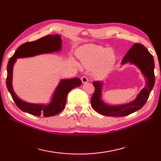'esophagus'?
Returning <instances> with one entry per match:
<instances>
[{
	"label": "esophagus",
	"instance_id": "34e87169",
	"mask_svg": "<svg viewBox=\"0 0 161 161\" xmlns=\"http://www.w3.org/2000/svg\"><path fill=\"white\" fill-rule=\"evenodd\" d=\"M81 80H82L83 83H86L87 82H88V78L86 75H83L81 77Z\"/></svg>",
	"mask_w": 161,
	"mask_h": 161
}]
</instances>
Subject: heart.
Instances as JSON below:
<instances>
[{"label":"heart","mask_w":161,"mask_h":161,"mask_svg":"<svg viewBox=\"0 0 161 161\" xmlns=\"http://www.w3.org/2000/svg\"><path fill=\"white\" fill-rule=\"evenodd\" d=\"M78 56L87 69L93 70L98 76L108 74L115 62V56L111 49L95 44L81 47L78 52Z\"/></svg>","instance_id":"obj_1"}]
</instances>
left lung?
I'll list each match as a JSON object with an SVG mask.
<instances>
[{"instance_id":"1","label":"left lung","mask_w":161,"mask_h":161,"mask_svg":"<svg viewBox=\"0 0 161 161\" xmlns=\"http://www.w3.org/2000/svg\"><path fill=\"white\" fill-rule=\"evenodd\" d=\"M134 64L142 71L146 85L136 98L131 103L121 105H109L102 100L103 83L94 81L95 92L91 98V106L95 111L105 116L125 117L139 110L145 105L155 83L153 57L142 44H134L122 61V64Z\"/></svg>"}]
</instances>
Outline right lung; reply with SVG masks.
I'll use <instances>...</instances> for the list:
<instances>
[{"mask_svg": "<svg viewBox=\"0 0 161 161\" xmlns=\"http://www.w3.org/2000/svg\"><path fill=\"white\" fill-rule=\"evenodd\" d=\"M61 38L59 35H49L37 40L26 42L19 46L9 59L7 66L6 86L16 105L22 111L35 116L52 117L58 114L66 106L67 95L75 87L80 86L82 82L78 78L72 79H62L56 87L49 104H33L22 101L14 92L12 85L13 70L17 58L35 56L43 53L58 52L61 49Z\"/></svg>", "mask_w": 161, "mask_h": 161, "instance_id": "add662e5", "label": "right lung"}]
</instances>
